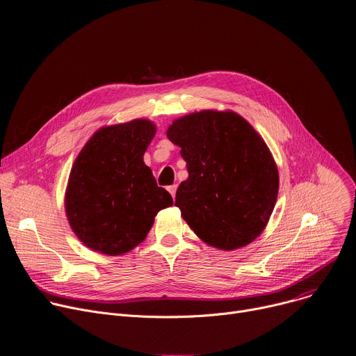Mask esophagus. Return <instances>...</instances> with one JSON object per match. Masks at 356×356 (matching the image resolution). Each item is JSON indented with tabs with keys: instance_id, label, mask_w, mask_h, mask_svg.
<instances>
[{
	"instance_id": "esophagus-1",
	"label": "esophagus",
	"mask_w": 356,
	"mask_h": 356,
	"mask_svg": "<svg viewBox=\"0 0 356 356\" xmlns=\"http://www.w3.org/2000/svg\"><path fill=\"white\" fill-rule=\"evenodd\" d=\"M168 191H169V193L172 195V197L175 199V197H176V191H177V184H172V186H169V187H168Z\"/></svg>"
}]
</instances>
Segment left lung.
Listing matches in <instances>:
<instances>
[{"instance_id": "left-lung-1", "label": "left lung", "mask_w": 356, "mask_h": 356, "mask_svg": "<svg viewBox=\"0 0 356 356\" xmlns=\"http://www.w3.org/2000/svg\"><path fill=\"white\" fill-rule=\"evenodd\" d=\"M179 146L188 177L176 192V206L207 245L233 250L265 229L277 197L276 163L243 117L204 110L184 115L168 130Z\"/></svg>"}]
</instances>
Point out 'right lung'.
<instances>
[{
  "instance_id": "obj_1",
  "label": "right lung",
  "mask_w": 356,
  "mask_h": 356,
  "mask_svg": "<svg viewBox=\"0 0 356 356\" xmlns=\"http://www.w3.org/2000/svg\"><path fill=\"white\" fill-rule=\"evenodd\" d=\"M154 133L156 126L143 118L103 127L76 159L65 213L87 248L123 254L146 238L157 211L173 204L143 161Z\"/></svg>"
}]
</instances>
